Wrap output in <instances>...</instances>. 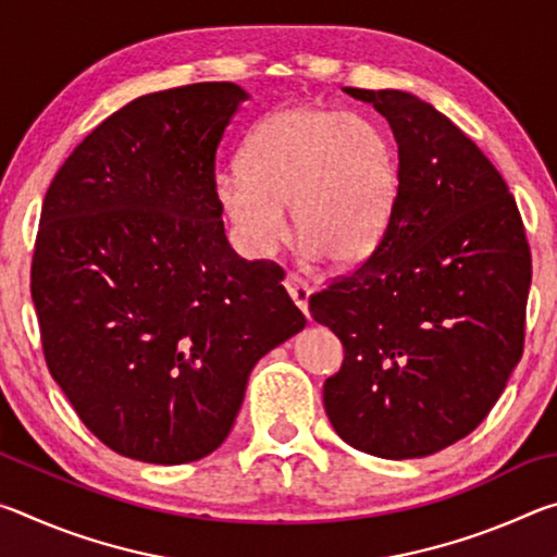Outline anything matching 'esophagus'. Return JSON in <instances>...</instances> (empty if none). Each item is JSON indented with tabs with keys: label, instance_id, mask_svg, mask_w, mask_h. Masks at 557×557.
<instances>
[{
	"label": "esophagus",
	"instance_id": "1",
	"mask_svg": "<svg viewBox=\"0 0 557 557\" xmlns=\"http://www.w3.org/2000/svg\"><path fill=\"white\" fill-rule=\"evenodd\" d=\"M285 289L289 292L292 301H295V305L299 307V312H305L309 317V312H307V307H309V285H307V282H301L297 275H287L285 277Z\"/></svg>",
	"mask_w": 557,
	"mask_h": 557
}]
</instances>
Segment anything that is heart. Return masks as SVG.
Listing matches in <instances>:
<instances>
[{"label":"heart","mask_w":557,"mask_h":557,"mask_svg":"<svg viewBox=\"0 0 557 557\" xmlns=\"http://www.w3.org/2000/svg\"><path fill=\"white\" fill-rule=\"evenodd\" d=\"M395 191L398 162L385 129L324 108L260 120L240 149V172L215 176V201L252 258L272 256L285 240V206L309 256L363 258L388 223Z\"/></svg>","instance_id":"heart-1"}]
</instances>
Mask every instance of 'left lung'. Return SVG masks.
I'll return each mask as SVG.
<instances>
[{"instance_id": "1", "label": "left lung", "mask_w": 557, "mask_h": 557, "mask_svg": "<svg viewBox=\"0 0 557 557\" xmlns=\"http://www.w3.org/2000/svg\"><path fill=\"white\" fill-rule=\"evenodd\" d=\"M398 143V191L375 250L309 297L342 338L324 408L346 445L414 459L467 437L523 356L531 248L504 176L430 102L344 88Z\"/></svg>"}]
</instances>
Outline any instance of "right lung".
Here are the masks:
<instances>
[{"label":"right lung","instance_id":"obj_1","mask_svg":"<svg viewBox=\"0 0 557 557\" xmlns=\"http://www.w3.org/2000/svg\"><path fill=\"white\" fill-rule=\"evenodd\" d=\"M248 92H149L83 139L46 191L32 299L53 381L122 457L184 465L223 445L248 375L305 329L272 260L231 248L215 152Z\"/></svg>","mask_w":557,"mask_h":557}]
</instances>
